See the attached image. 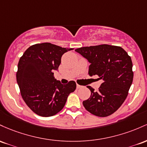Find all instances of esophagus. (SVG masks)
<instances>
[{"instance_id": "1", "label": "esophagus", "mask_w": 147, "mask_h": 147, "mask_svg": "<svg viewBox=\"0 0 147 147\" xmlns=\"http://www.w3.org/2000/svg\"><path fill=\"white\" fill-rule=\"evenodd\" d=\"M82 86H81V85H78V84H76V87H77V89H80V88H81Z\"/></svg>"}]
</instances>
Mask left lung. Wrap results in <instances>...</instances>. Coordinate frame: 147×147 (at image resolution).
I'll return each instance as SVG.
<instances>
[{"label":"left lung","instance_id":"1","mask_svg":"<svg viewBox=\"0 0 147 147\" xmlns=\"http://www.w3.org/2000/svg\"><path fill=\"white\" fill-rule=\"evenodd\" d=\"M75 51L91 63L89 75H97L98 79L103 80L97 92L87 86L91 95L82 102L83 106L95 116H109L126 100L133 82L131 57L121 47L108 44L81 47Z\"/></svg>","mask_w":147,"mask_h":147}]
</instances>
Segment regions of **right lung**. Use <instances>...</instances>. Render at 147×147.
Returning <instances> with one entry per match:
<instances>
[{
	"label": "right lung",
	"instance_id": "right-lung-1",
	"mask_svg": "<svg viewBox=\"0 0 147 147\" xmlns=\"http://www.w3.org/2000/svg\"><path fill=\"white\" fill-rule=\"evenodd\" d=\"M74 49H67L51 43L30 47L20 57L16 81L26 105L42 117L53 116L65 106L67 97L76 88L71 80L66 85L54 78L62 55Z\"/></svg>",
	"mask_w": 147,
	"mask_h": 147
}]
</instances>
